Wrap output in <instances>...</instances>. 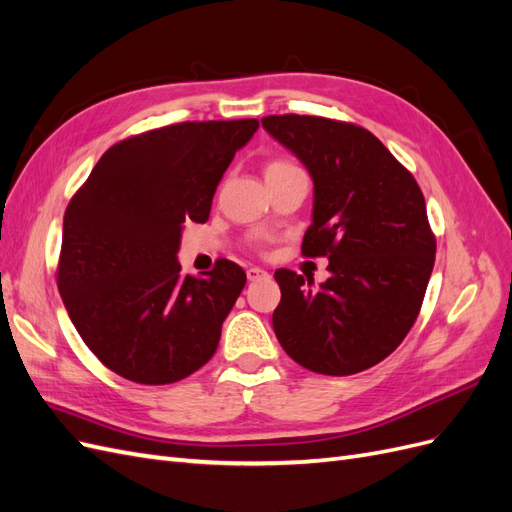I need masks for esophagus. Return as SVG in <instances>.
<instances>
[{"instance_id":"obj_1","label":"esophagus","mask_w":512,"mask_h":512,"mask_svg":"<svg viewBox=\"0 0 512 512\" xmlns=\"http://www.w3.org/2000/svg\"><path fill=\"white\" fill-rule=\"evenodd\" d=\"M265 277H267V271H262V269H258V267H250V269H247V280H250V282L265 280Z\"/></svg>"}]
</instances>
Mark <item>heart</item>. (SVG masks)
I'll return each instance as SVG.
<instances>
[{"instance_id":"b5f03b06","label":"heart","mask_w":512,"mask_h":512,"mask_svg":"<svg viewBox=\"0 0 512 512\" xmlns=\"http://www.w3.org/2000/svg\"><path fill=\"white\" fill-rule=\"evenodd\" d=\"M288 168H297V166L290 162H284V160H275L267 166V173H277V170H288Z\"/></svg>"}]
</instances>
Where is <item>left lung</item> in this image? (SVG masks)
Returning <instances> with one entry per match:
<instances>
[{"mask_svg":"<svg viewBox=\"0 0 512 512\" xmlns=\"http://www.w3.org/2000/svg\"><path fill=\"white\" fill-rule=\"evenodd\" d=\"M314 181L305 256H327V282L275 271L282 301L273 331L290 359L350 376L386 359L421 309L436 258L425 198L378 138L309 115L262 119Z\"/></svg>","mask_w":512,"mask_h":512,"instance_id":"1","label":"left lung"}]
</instances>
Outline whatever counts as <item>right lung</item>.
<instances>
[{
  "label": "right lung",
  "mask_w": 512,
  "mask_h": 512,
  "mask_svg": "<svg viewBox=\"0 0 512 512\" xmlns=\"http://www.w3.org/2000/svg\"><path fill=\"white\" fill-rule=\"evenodd\" d=\"M258 119L198 121L108 149L64 215L59 294L87 348L141 384L188 378L218 350L245 271L218 260L205 277L177 260L185 222L211 200Z\"/></svg>",
  "instance_id": "add662e5"
}]
</instances>
